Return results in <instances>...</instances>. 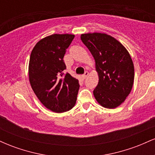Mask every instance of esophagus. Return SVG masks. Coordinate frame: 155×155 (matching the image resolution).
<instances>
[{
  "mask_svg": "<svg viewBox=\"0 0 155 155\" xmlns=\"http://www.w3.org/2000/svg\"><path fill=\"white\" fill-rule=\"evenodd\" d=\"M89 76V72L88 71H86L84 73V75H82V78L84 79H86L87 77V76Z\"/></svg>",
  "mask_w": 155,
  "mask_h": 155,
  "instance_id": "34e87169",
  "label": "esophagus"
}]
</instances>
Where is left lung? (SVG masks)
Instances as JSON below:
<instances>
[{
  "instance_id": "obj_1",
  "label": "left lung",
  "mask_w": 155,
  "mask_h": 155,
  "mask_svg": "<svg viewBox=\"0 0 155 155\" xmlns=\"http://www.w3.org/2000/svg\"><path fill=\"white\" fill-rule=\"evenodd\" d=\"M81 40L95 59L99 79L93 90L95 100L104 108L118 107L130 93L134 81V65L128 51L106 33H84Z\"/></svg>"
}]
</instances>
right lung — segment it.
<instances>
[{
  "mask_svg": "<svg viewBox=\"0 0 155 155\" xmlns=\"http://www.w3.org/2000/svg\"><path fill=\"white\" fill-rule=\"evenodd\" d=\"M75 35L53 34L41 39L35 45L30 57L28 75L33 92L48 109L63 113L75 106L79 81L68 73L63 61L65 51Z\"/></svg>",
  "mask_w": 155,
  "mask_h": 155,
  "instance_id": "right-lung-1",
  "label": "right lung"
}]
</instances>
